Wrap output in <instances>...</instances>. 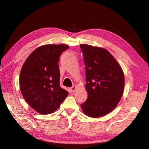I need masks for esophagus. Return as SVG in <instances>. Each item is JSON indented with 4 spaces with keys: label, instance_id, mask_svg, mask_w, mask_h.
Here are the masks:
<instances>
[{
    "label": "esophagus",
    "instance_id": "esophagus-1",
    "mask_svg": "<svg viewBox=\"0 0 149 149\" xmlns=\"http://www.w3.org/2000/svg\"><path fill=\"white\" fill-rule=\"evenodd\" d=\"M75 89H76V86H75V85H74L73 87L70 88V91H71V92H74Z\"/></svg>",
    "mask_w": 149,
    "mask_h": 149
}]
</instances>
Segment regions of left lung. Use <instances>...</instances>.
I'll list each match as a JSON object with an SVG mask.
<instances>
[{
  "mask_svg": "<svg viewBox=\"0 0 149 149\" xmlns=\"http://www.w3.org/2000/svg\"><path fill=\"white\" fill-rule=\"evenodd\" d=\"M85 65L87 99L81 104L87 116H104L114 109L124 89V74L114 56L100 47L81 44Z\"/></svg>",
  "mask_w": 149,
  "mask_h": 149,
  "instance_id": "1",
  "label": "left lung"
}]
</instances>
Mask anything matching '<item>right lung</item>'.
<instances>
[{
	"mask_svg": "<svg viewBox=\"0 0 149 149\" xmlns=\"http://www.w3.org/2000/svg\"><path fill=\"white\" fill-rule=\"evenodd\" d=\"M66 45H45L33 51L22 68L19 87L24 99L33 109L49 114L59 108L68 95L60 86L59 58Z\"/></svg>",
	"mask_w": 149,
	"mask_h": 149,
	"instance_id": "obj_1",
	"label": "right lung"
}]
</instances>
